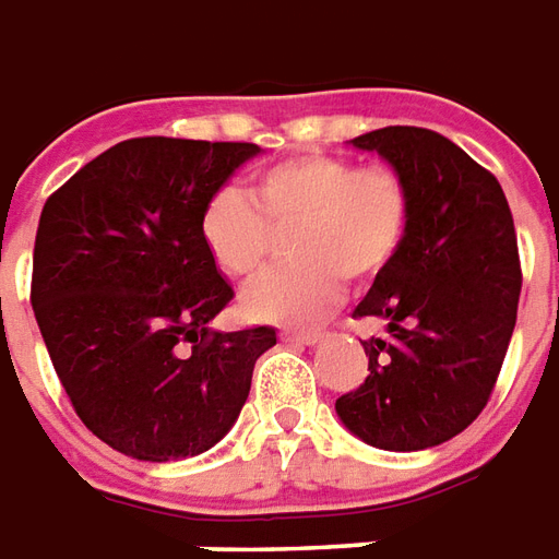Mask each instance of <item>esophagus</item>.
<instances>
[{
    "mask_svg": "<svg viewBox=\"0 0 559 559\" xmlns=\"http://www.w3.org/2000/svg\"><path fill=\"white\" fill-rule=\"evenodd\" d=\"M280 336L286 340V343H298V346H312V343H319L322 340V331H292V328H283Z\"/></svg>",
    "mask_w": 559,
    "mask_h": 559,
    "instance_id": "1",
    "label": "esophagus"
}]
</instances>
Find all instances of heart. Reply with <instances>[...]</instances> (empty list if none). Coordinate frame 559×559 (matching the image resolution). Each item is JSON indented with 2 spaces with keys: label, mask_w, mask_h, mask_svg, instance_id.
Returning a JSON list of instances; mask_svg holds the SVG:
<instances>
[{
  "label": "heart",
  "mask_w": 559,
  "mask_h": 559,
  "mask_svg": "<svg viewBox=\"0 0 559 559\" xmlns=\"http://www.w3.org/2000/svg\"><path fill=\"white\" fill-rule=\"evenodd\" d=\"M413 195L391 165L304 153L261 165L240 186L210 192L198 231L213 264L231 280H252L267 264L273 231H286L292 267L261 276L243 310L261 322L322 316L346 280H370L397 255L409 231Z\"/></svg>",
  "instance_id": "heart-1"
}]
</instances>
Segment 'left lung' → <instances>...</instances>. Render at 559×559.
Wrapping results in <instances>:
<instances>
[{"mask_svg":"<svg viewBox=\"0 0 559 559\" xmlns=\"http://www.w3.org/2000/svg\"><path fill=\"white\" fill-rule=\"evenodd\" d=\"M352 144L403 174L413 216L355 307L385 334L364 343L367 379L336 415L376 449L421 451L473 425L497 385L521 298L512 210L497 177L439 132L385 126Z\"/></svg>","mask_w":559,"mask_h":559,"instance_id":"8db88e82","label":"left lung"}]
</instances>
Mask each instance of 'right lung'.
<instances>
[{
  "label": "right lung",
  "mask_w": 559,
  "mask_h": 559,
  "mask_svg": "<svg viewBox=\"0 0 559 559\" xmlns=\"http://www.w3.org/2000/svg\"><path fill=\"white\" fill-rule=\"evenodd\" d=\"M247 141L132 138L45 201L35 322L74 413L138 461L195 457L231 430L267 324L219 334L235 288L198 231L210 192L252 159Z\"/></svg>",
  "instance_id": "1"
}]
</instances>
